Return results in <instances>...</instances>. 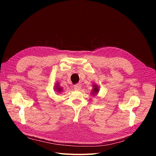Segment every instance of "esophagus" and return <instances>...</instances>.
Returning <instances> with one entry per match:
<instances>
[{
    "mask_svg": "<svg viewBox=\"0 0 156 156\" xmlns=\"http://www.w3.org/2000/svg\"><path fill=\"white\" fill-rule=\"evenodd\" d=\"M82 87V85L80 83H77L76 85H74V89L75 90H80Z\"/></svg>",
    "mask_w": 156,
    "mask_h": 156,
    "instance_id": "1",
    "label": "esophagus"
}]
</instances>
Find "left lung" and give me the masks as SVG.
<instances>
[{
    "instance_id": "left-lung-1",
    "label": "left lung",
    "mask_w": 156,
    "mask_h": 156,
    "mask_svg": "<svg viewBox=\"0 0 156 156\" xmlns=\"http://www.w3.org/2000/svg\"><path fill=\"white\" fill-rule=\"evenodd\" d=\"M99 91V87L98 85L97 84H93V89H92V93L91 94L93 95L97 94Z\"/></svg>"
}]
</instances>
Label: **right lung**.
Listing matches in <instances>:
<instances>
[{
  "mask_svg": "<svg viewBox=\"0 0 156 156\" xmlns=\"http://www.w3.org/2000/svg\"><path fill=\"white\" fill-rule=\"evenodd\" d=\"M54 89H55V91H56L57 93H61L63 91V88L61 86H59V82L56 83V85H55Z\"/></svg>",
  "mask_w": 156,
  "mask_h": 156,
  "instance_id": "right-lung-1",
  "label": "right lung"
}]
</instances>
